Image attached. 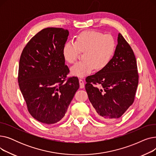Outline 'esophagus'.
Returning a JSON list of instances; mask_svg holds the SVG:
<instances>
[{"label":"esophagus","mask_w":156,"mask_h":156,"mask_svg":"<svg viewBox=\"0 0 156 156\" xmlns=\"http://www.w3.org/2000/svg\"><path fill=\"white\" fill-rule=\"evenodd\" d=\"M79 83H80V87L81 88H83L84 87V86H85L83 80H81V79H79Z\"/></svg>","instance_id":"34e87169"}]
</instances>
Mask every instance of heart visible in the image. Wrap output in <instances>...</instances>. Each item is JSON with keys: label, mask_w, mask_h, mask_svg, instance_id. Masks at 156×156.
I'll return each mask as SVG.
<instances>
[{"label": "heart", "mask_w": 156, "mask_h": 156, "mask_svg": "<svg viewBox=\"0 0 156 156\" xmlns=\"http://www.w3.org/2000/svg\"><path fill=\"white\" fill-rule=\"evenodd\" d=\"M116 49L114 38L110 35L87 30L76 37L75 42L69 40L62 47L64 60L73 64L80 52H84L82 61L76 63L70 69L71 74L78 77H85L90 74L94 68L101 70L111 61Z\"/></svg>", "instance_id": "1"}]
</instances>
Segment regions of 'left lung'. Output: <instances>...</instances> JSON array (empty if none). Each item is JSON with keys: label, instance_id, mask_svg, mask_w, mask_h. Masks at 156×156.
<instances>
[{"label": "left lung", "instance_id": "left-lung-1", "mask_svg": "<svg viewBox=\"0 0 156 156\" xmlns=\"http://www.w3.org/2000/svg\"><path fill=\"white\" fill-rule=\"evenodd\" d=\"M85 90L97 116L105 122L119 118L134 101L138 75L133 51L121 34L109 63L86 78ZM102 86L98 88L94 84Z\"/></svg>", "mask_w": 156, "mask_h": 156}]
</instances>
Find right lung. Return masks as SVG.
<instances>
[{
	"instance_id": "right-lung-1",
	"label": "right lung",
	"mask_w": 156,
	"mask_h": 156,
	"mask_svg": "<svg viewBox=\"0 0 156 156\" xmlns=\"http://www.w3.org/2000/svg\"><path fill=\"white\" fill-rule=\"evenodd\" d=\"M69 31L47 28L39 31L24 48L20 57L18 83L31 115L52 125L61 121L79 88L76 77L69 78L62 47Z\"/></svg>"
}]
</instances>
